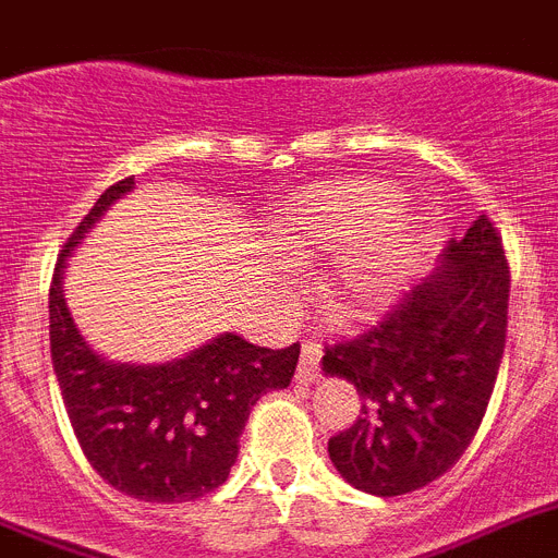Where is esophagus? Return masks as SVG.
Here are the masks:
<instances>
[{
	"mask_svg": "<svg viewBox=\"0 0 558 558\" xmlns=\"http://www.w3.org/2000/svg\"><path fill=\"white\" fill-rule=\"evenodd\" d=\"M318 361H322V347L318 344H304L302 359L296 366V380L299 384H316L322 375H318Z\"/></svg>",
	"mask_w": 558,
	"mask_h": 558,
	"instance_id": "obj_1",
	"label": "esophagus"
}]
</instances>
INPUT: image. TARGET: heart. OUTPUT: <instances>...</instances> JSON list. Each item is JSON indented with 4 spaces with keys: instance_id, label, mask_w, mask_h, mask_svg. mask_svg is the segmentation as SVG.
<instances>
[{
    "instance_id": "heart-1",
    "label": "heart",
    "mask_w": 558,
    "mask_h": 558,
    "mask_svg": "<svg viewBox=\"0 0 558 558\" xmlns=\"http://www.w3.org/2000/svg\"><path fill=\"white\" fill-rule=\"evenodd\" d=\"M276 256L288 268L330 270L318 296L332 322L359 325L380 316L403 296L415 265V226L392 185L347 178L304 189L270 226Z\"/></svg>"
}]
</instances>
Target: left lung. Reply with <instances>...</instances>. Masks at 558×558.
I'll return each mask as SVG.
<instances>
[{"mask_svg":"<svg viewBox=\"0 0 558 558\" xmlns=\"http://www.w3.org/2000/svg\"><path fill=\"white\" fill-rule=\"evenodd\" d=\"M508 288L502 242L480 214L378 327L325 352V375L364 401L359 421L327 442L352 488L417 492L463 457L506 350Z\"/></svg>","mask_w":558,"mask_h":558,"instance_id":"1","label":"left lung"}]
</instances>
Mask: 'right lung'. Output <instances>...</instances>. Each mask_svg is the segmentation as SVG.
<instances>
[{"mask_svg":"<svg viewBox=\"0 0 558 558\" xmlns=\"http://www.w3.org/2000/svg\"><path fill=\"white\" fill-rule=\"evenodd\" d=\"M135 189L109 185L64 245L50 284V355L81 451L116 492L143 502H189L220 488L254 403L284 389L299 344L256 347L220 332L183 359L118 364L81 336L64 299V268L89 228Z\"/></svg>","mask_w":558,"mask_h":558,"instance_id":"obj_1","label":"right lung"}]
</instances>
